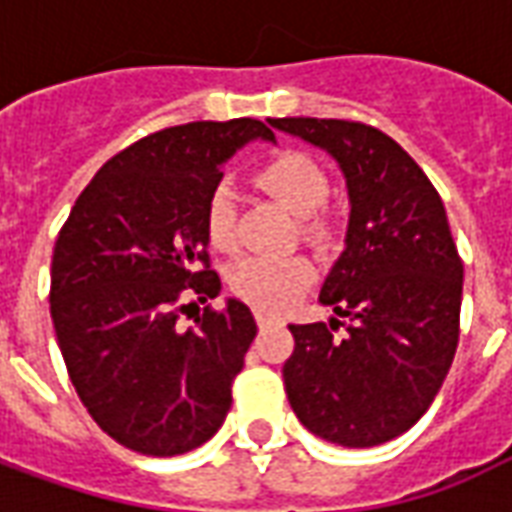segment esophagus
<instances>
[{
  "label": "esophagus",
  "mask_w": 512,
  "mask_h": 512,
  "mask_svg": "<svg viewBox=\"0 0 512 512\" xmlns=\"http://www.w3.org/2000/svg\"><path fill=\"white\" fill-rule=\"evenodd\" d=\"M255 321H257V326H260V329H263V326H268V323L274 321V318H271V315H268V312L257 310V312H255Z\"/></svg>",
  "instance_id": "1"
}]
</instances>
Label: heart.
I'll use <instances>...</instances> for the list:
<instances>
[{
	"mask_svg": "<svg viewBox=\"0 0 512 512\" xmlns=\"http://www.w3.org/2000/svg\"><path fill=\"white\" fill-rule=\"evenodd\" d=\"M260 186L277 197L288 211L301 216L304 233L321 241L329 235V219L323 202L329 200V175L301 150H285L266 161L257 172ZM205 233L216 249H233L238 241V194L227 178L216 180L205 197ZM230 290L257 310H285L307 293L315 279V268L307 257L252 255L230 268Z\"/></svg>",
	"mask_w": 512,
	"mask_h": 512,
	"instance_id": "heart-1",
	"label": "heart"
}]
</instances>
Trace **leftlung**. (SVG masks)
Segmentation results:
<instances>
[{"label": "left lung", "instance_id": "8db88e82", "mask_svg": "<svg viewBox=\"0 0 512 512\" xmlns=\"http://www.w3.org/2000/svg\"><path fill=\"white\" fill-rule=\"evenodd\" d=\"M340 164L351 200L345 252L321 288L337 318L290 323L282 367L304 428L340 447L406 433L450 373L461 334L463 263L444 202L392 136L354 120L268 117ZM340 325L349 332L334 338Z\"/></svg>", "mask_w": 512, "mask_h": 512}]
</instances>
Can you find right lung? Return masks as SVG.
<instances>
[{"label":"right lung","mask_w":512,"mask_h":512,"mask_svg":"<svg viewBox=\"0 0 512 512\" xmlns=\"http://www.w3.org/2000/svg\"><path fill=\"white\" fill-rule=\"evenodd\" d=\"M271 128L241 117L186 123L120 150L79 194L51 257V321L76 395L117 444L169 458L222 428L257 326L216 299L205 197L227 158Z\"/></svg>","instance_id":"1"}]
</instances>
